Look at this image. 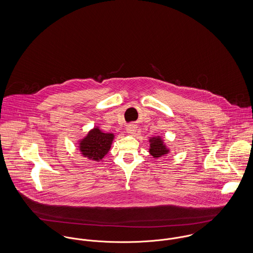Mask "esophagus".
<instances>
[{
  "instance_id": "obj_1",
  "label": "esophagus",
  "mask_w": 253,
  "mask_h": 253,
  "mask_svg": "<svg viewBox=\"0 0 253 253\" xmlns=\"http://www.w3.org/2000/svg\"><path fill=\"white\" fill-rule=\"evenodd\" d=\"M135 130H136V126L134 125V124H130V125L127 126V132L129 134H134Z\"/></svg>"
}]
</instances>
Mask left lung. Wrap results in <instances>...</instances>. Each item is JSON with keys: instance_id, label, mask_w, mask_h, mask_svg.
Returning <instances> with one entry per match:
<instances>
[{"instance_id": "obj_1", "label": "left lung", "mask_w": 253, "mask_h": 253, "mask_svg": "<svg viewBox=\"0 0 253 253\" xmlns=\"http://www.w3.org/2000/svg\"><path fill=\"white\" fill-rule=\"evenodd\" d=\"M150 154L154 157V158H160L162 156H164L165 154L168 153V150L165 148L164 146V141L162 140V138L160 137H156L153 139H150Z\"/></svg>"}]
</instances>
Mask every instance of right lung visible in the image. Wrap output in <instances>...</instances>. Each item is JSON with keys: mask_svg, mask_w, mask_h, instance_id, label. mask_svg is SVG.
Returning <instances> with one entry per match:
<instances>
[{"mask_svg": "<svg viewBox=\"0 0 253 253\" xmlns=\"http://www.w3.org/2000/svg\"><path fill=\"white\" fill-rule=\"evenodd\" d=\"M114 134H105L94 128L81 141L80 150L84 157L92 161H101L111 148Z\"/></svg>", "mask_w": 253, "mask_h": 253, "instance_id": "add662e5", "label": "right lung"}]
</instances>
